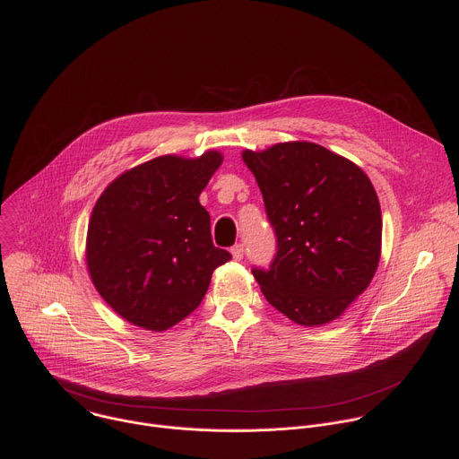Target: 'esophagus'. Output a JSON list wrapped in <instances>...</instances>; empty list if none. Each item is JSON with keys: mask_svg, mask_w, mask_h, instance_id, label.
<instances>
[{"mask_svg": "<svg viewBox=\"0 0 459 459\" xmlns=\"http://www.w3.org/2000/svg\"><path fill=\"white\" fill-rule=\"evenodd\" d=\"M230 252H232V257H234L236 261H239V259H243V254H245V247H243L241 243H238V245H234V247L230 248Z\"/></svg>", "mask_w": 459, "mask_h": 459, "instance_id": "esophagus-1", "label": "esophagus"}]
</instances>
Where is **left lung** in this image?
I'll use <instances>...</instances> for the list:
<instances>
[{"mask_svg": "<svg viewBox=\"0 0 459 459\" xmlns=\"http://www.w3.org/2000/svg\"><path fill=\"white\" fill-rule=\"evenodd\" d=\"M264 194L278 252L252 269L267 301L298 325L340 317L372 281L381 254V209L368 176L316 143L243 151Z\"/></svg>", "mask_w": 459, "mask_h": 459, "instance_id": "8db88e82", "label": "left lung"}]
</instances>
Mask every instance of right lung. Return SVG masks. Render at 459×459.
<instances>
[{
    "label": "right lung",
    "instance_id": "add662e5",
    "mask_svg": "<svg viewBox=\"0 0 459 459\" xmlns=\"http://www.w3.org/2000/svg\"><path fill=\"white\" fill-rule=\"evenodd\" d=\"M160 156L123 172L100 195L87 232V267L114 312L147 331H167L202 303L230 252L214 247L200 194L221 165Z\"/></svg>",
    "mask_w": 459,
    "mask_h": 459
}]
</instances>
